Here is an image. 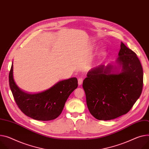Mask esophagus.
Returning <instances> with one entry per match:
<instances>
[{
    "instance_id": "esophagus-1",
    "label": "esophagus",
    "mask_w": 149,
    "mask_h": 149,
    "mask_svg": "<svg viewBox=\"0 0 149 149\" xmlns=\"http://www.w3.org/2000/svg\"><path fill=\"white\" fill-rule=\"evenodd\" d=\"M82 82H83V79L80 77L78 79V84L79 85H81L82 84Z\"/></svg>"
}]
</instances>
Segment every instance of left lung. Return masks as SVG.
<instances>
[{"mask_svg": "<svg viewBox=\"0 0 149 149\" xmlns=\"http://www.w3.org/2000/svg\"><path fill=\"white\" fill-rule=\"evenodd\" d=\"M118 56L116 65L94 67L83 82L89 111L100 120L127 113L142 92L143 71L136 54L121 42Z\"/></svg>", "mask_w": 149, "mask_h": 149, "instance_id": "obj_1", "label": "left lung"}]
</instances>
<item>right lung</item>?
Listing matches in <instances>:
<instances>
[{
	"instance_id": "1",
	"label": "right lung",
	"mask_w": 149,
	"mask_h": 149,
	"mask_svg": "<svg viewBox=\"0 0 149 149\" xmlns=\"http://www.w3.org/2000/svg\"><path fill=\"white\" fill-rule=\"evenodd\" d=\"M9 86L19 109L26 116L38 120L47 121L60 116L65 102L78 86L76 77L60 81L49 89L37 94H28L16 85L13 76V64L9 74Z\"/></svg>"
}]
</instances>
